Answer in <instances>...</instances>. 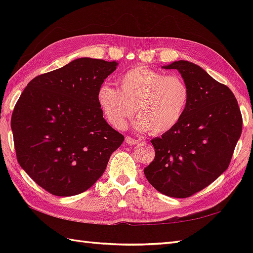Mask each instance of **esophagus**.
I'll return each instance as SVG.
<instances>
[{"instance_id":"34e87169","label":"esophagus","mask_w":253,"mask_h":253,"mask_svg":"<svg viewBox=\"0 0 253 253\" xmlns=\"http://www.w3.org/2000/svg\"><path fill=\"white\" fill-rule=\"evenodd\" d=\"M125 140H126V142H127L128 144H137V143H139L138 140H136V139H133V138H131V137H129V136H127V137L125 138Z\"/></svg>"}]
</instances>
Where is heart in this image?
I'll return each instance as SVG.
<instances>
[{
    "mask_svg": "<svg viewBox=\"0 0 253 253\" xmlns=\"http://www.w3.org/2000/svg\"><path fill=\"white\" fill-rule=\"evenodd\" d=\"M120 89L103 84L98 103L113 127L123 129L135 115L138 130L152 135L173 130L184 117L190 101V90L177 75H166L147 66H135L118 79Z\"/></svg>",
    "mask_w": 253,
    "mask_h": 253,
    "instance_id": "1",
    "label": "heart"
}]
</instances>
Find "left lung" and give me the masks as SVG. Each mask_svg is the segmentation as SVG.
<instances>
[{
  "label": "left lung",
  "mask_w": 253,
  "mask_h": 253,
  "mask_svg": "<svg viewBox=\"0 0 253 253\" xmlns=\"http://www.w3.org/2000/svg\"><path fill=\"white\" fill-rule=\"evenodd\" d=\"M163 68L180 73L190 101L178 125L151 140L155 157L143 171L163 195L188 198L227 169L243 131V116L232 90L200 66L178 61Z\"/></svg>",
  "instance_id": "8db88e82"
}]
</instances>
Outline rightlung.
Wrapping results in <instances>:
<instances>
[{
	"instance_id": "add662e5",
	"label": "right lung",
	"mask_w": 253,
	"mask_h": 253,
	"mask_svg": "<svg viewBox=\"0 0 253 253\" xmlns=\"http://www.w3.org/2000/svg\"><path fill=\"white\" fill-rule=\"evenodd\" d=\"M117 63L82 57L39 75L16 103L12 126L16 158L51 195H79L103 175L124 136L103 118L98 91Z\"/></svg>"
}]
</instances>
